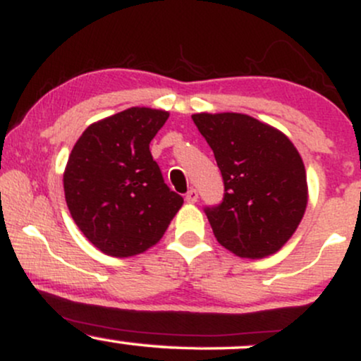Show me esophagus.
<instances>
[{
  "mask_svg": "<svg viewBox=\"0 0 361 361\" xmlns=\"http://www.w3.org/2000/svg\"><path fill=\"white\" fill-rule=\"evenodd\" d=\"M185 200L188 202V204H195V202L198 200V192L195 188H192V190H188V193L185 195Z\"/></svg>",
  "mask_w": 361,
  "mask_h": 361,
  "instance_id": "obj_1",
  "label": "esophagus"
}]
</instances>
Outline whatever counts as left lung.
Wrapping results in <instances>:
<instances>
[{"mask_svg": "<svg viewBox=\"0 0 361 361\" xmlns=\"http://www.w3.org/2000/svg\"><path fill=\"white\" fill-rule=\"evenodd\" d=\"M224 178L222 204L205 214L219 244L241 258L275 255L307 207L304 161L283 132L244 114H195Z\"/></svg>", "mask_w": 361, "mask_h": 361, "instance_id": "left-lung-1", "label": "left lung"}]
</instances>
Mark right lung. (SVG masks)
<instances>
[{"mask_svg": "<svg viewBox=\"0 0 361 361\" xmlns=\"http://www.w3.org/2000/svg\"><path fill=\"white\" fill-rule=\"evenodd\" d=\"M168 117L147 106L118 111L91 123L69 154L66 204L81 233L105 255L128 258L147 251L183 205L149 151Z\"/></svg>", "mask_w": 361, "mask_h": 361, "instance_id": "add662e5", "label": "right lung"}]
</instances>
